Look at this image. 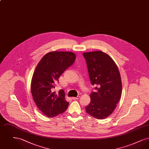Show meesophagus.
I'll return each instance as SVG.
<instances>
[{
  "label": "esophagus",
  "instance_id": "1",
  "mask_svg": "<svg viewBox=\"0 0 149 149\" xmlns=\"http://www.w3.org/2000/svg\"><path fill=\"white\" fill-rule=\"evenodd\" d=\"M80 98V96L79 95H78V97H72V99H73V100H76V99H78Z\"/></svg>",
  "mask_w": 149,
  "mask_h": 149
}]
</instances>
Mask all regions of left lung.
Here are the masks:
<instances>
[{
    "instance_id": "obj_1",
    "label": "left lung",
    "mask_w": 149,
    "mask_h": 149,
    "mask_svg": "<svg viewBox=\"0 0 149 149\" xmlns=\"http://www.w3.org/2000/svg\"><path fill=\"white\" fill-rule=\"evenodd\" d=\"M94 92L86 112L97 119H104L116 109L122 94L120 73L113 60L106 53L93 51L83 54Z\"/></svg>"
}]
</instances>
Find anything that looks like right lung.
<instances>
[{
  "label": "right lung",
  "mask_w": 149,
  "mask_h": 149,
  "mask_svg": "<svg viewBox=\"0 0 149 149\" xmlns=\"http://www.w3.org/2000/svg\"><path fill=\"white\" fill-rule=\"evenodd\" d=\"M76 59L74 53L52 51L46 54L36 68L31 81V93L38 108L48 117L63 113L69 102L64 90L54 92L58 78Z\"/></svg>",
  "instance_id": "1"
}]
</instances>
